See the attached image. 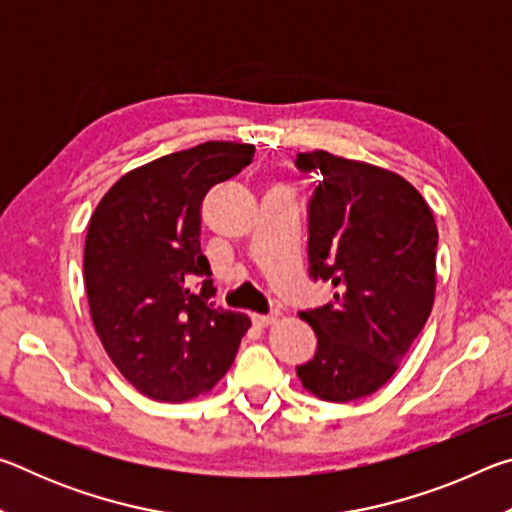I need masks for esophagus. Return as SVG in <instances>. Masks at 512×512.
Here are the masks:
<instances>
[{
	"mask_svg": "<svg viewBox=\"0 0 512 512\" xmlns=\"http://www.w3.org/2000/svg\"><path fill=\"white\" fill-rule=\"evenodd\" d=\"M277 316H280V311H277V309H271V311H268V314H253V323L257 327H266V325L275 323Z\"/></svg>",
	"mask_w": 512,
	"mask_h": 512,
	"instance_id": "esophagus-1",
	"label": "esophagus"
}]
</instances>
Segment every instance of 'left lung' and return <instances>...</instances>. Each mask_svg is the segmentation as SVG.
<instances>
[{"instance_id":"8db88e82","label":"left lung","mask_w":512,"mask_h":512,"mask_svg":"<svg viewBox=\"0 0 512 512\" xmlns=\"http://www.w3.org/2000/svg\"><path fill=\"white\" fill-rule=\"evenodd\" d=\"M296 167L318 183L307 201L309 277L336 289L300 311L318 345L296 372L320 400H361L393 377L427 323L438 230L418 189L393 171L327 151L298 153Z\"/></svg>"}]
</instances>
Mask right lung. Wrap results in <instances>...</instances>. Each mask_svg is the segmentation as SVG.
Listing matches in <instances>:
<instances>
[{"mask_svg": "<svg viewBox=\"0 0 512 512\" xmlns=\"http://www.w3.org/2000/svg\"><path fill=\"white\" fill-rule=\"evenodd\" d=\"M255 146L205 142L119 178L85 237V293L108 357L137 391L183 402L232 366L246 314L214 307L201 205L253 162Z\"/></svg>", "mask_w": 512, "mask_h": 512, "instance_id": "obj_1", "label": "right lung"}]
</instances>
